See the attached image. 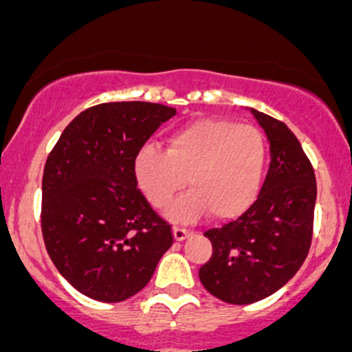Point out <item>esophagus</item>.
I'll list each match as a JSON object with an SVG mask.
<instances>
[{"label":"esophagus","mask_w":352,"mask_h":352,"mask_svg":"<svg viewBox=\"0 0 352 352\" xmlns=\"http://www.w3.org/2000/svg\"><path fill=\"white\" fill-rule=\"evenodd\" d=\"M172 233H173V239H175L177 242H182V240H186L189 236V231L184 230V228H179V226L173 228Z\"/></svg>","instance_id":"34e87169"}]
</instances>
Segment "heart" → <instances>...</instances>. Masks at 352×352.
<instances>
[{"label":"heart","mask_w":352,"mask_h":352,"mask_svg":"<svg viewBox=\"0 0 352 352\" xmlns=\"http://www.w3.org/2000/svg\"><path fill=\"white\" fill-rule=\"evenodd\" d=\"M267 166V142L252 124L205 119L177 129L166 148L144 145L133 157V177L156 208L168 207L186 186L168 215L189 221L208 212L212 219H231L254 204Z\"/></svg>","instance_id":"heart-1"}]
</instances>
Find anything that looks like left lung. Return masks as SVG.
<instances>
[{"label":"left lung","mask_w":352,"mask_h":352,"mask_svg":"<svg viewBox=\"0 0 352 352\" xmlns=\"http://www.w3.org/2000/svg\"><path fill=\"white\" fill-rule=\"evenodd\" d=\"M270 144V166L258 199L239 219L205 231L212 258L199 268L205 289L233 305L267 298L300 270L309 254L316 175L284 122L251 109Z\"/></svg>","instance_id":"obj_1"}]
</instances>
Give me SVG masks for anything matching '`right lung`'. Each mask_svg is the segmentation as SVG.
Masks as SVG:
<instances>
[{
    "mask_svg": "<svg viewBox=\"0 0 352 352\" xmlns=\"http://www.w3.org/2000/svg\"><path fill=\"white\" fill-rule=\"evenodd\" d=\"M177 113L147 101L101 103L61 133L43 170L42 233L59 274L116 303L144 289L173 243L133 177V157Z\"/></svg>",
    "mask_w": 352,
    "mask_h": 352,
    "instance_id": "obj_1",
    "label": "right lung"
}]
</instances>
